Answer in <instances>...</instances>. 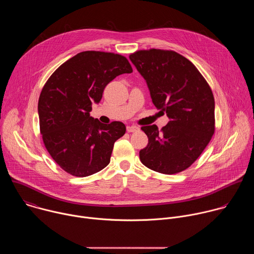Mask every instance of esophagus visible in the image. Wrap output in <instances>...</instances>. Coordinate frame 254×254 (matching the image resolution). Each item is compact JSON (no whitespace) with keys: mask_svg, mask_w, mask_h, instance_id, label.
Returning <instances> with one entry per match:
<instances>
[{"mask_svg":"<svg viewBox=\"0 0 254 254\" xmlns=\"http://www.w3.org/2000/svg\"><path fill=\"white\" fill-rule=\"evenodd\" d=\"M139 128L137 127H135V126H127V132H133V131H136V130H138Z\"/></svg>","mask_w":254,"mask_h":254,"instance_id":"34e87169","label":"esophagus"}]
</instances>
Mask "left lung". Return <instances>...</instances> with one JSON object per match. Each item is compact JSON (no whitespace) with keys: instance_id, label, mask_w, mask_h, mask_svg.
<instances>
[{"instance_id":"8db88e82","label":"left lung","mask_w":254,"mask_h":254,"mask_svg":"<svg viewBox=\"0 0 254 254\" xmlns=\"http://www.w3.org/2000/svg\"><path fill=\"white\" fill-rule=\"evenodd\" d=\"M129 59L146 79L153 103L170 120L162 129L156 125L141 127L149 142L139 151V160L158 173L182 172L200 157L214 134L212 90L196 66L173 50H138Z\"/></svg>"}]
</instances>
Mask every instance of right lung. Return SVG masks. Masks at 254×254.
Listing matches in <instances>:
<instances>
[{"label":"right lung","mask_w":254,"mask_h":254,"mask_svg":"<svg viewBox=\"0 0 254 254\" xmlns=\"http://www.w3.org/2000/svg\"><path fill=\"white\" fill-rule=\"evenodd\" d=\"M131 72L123 55L83 51L60 65L44 84L38 101L40 132L46 150L66 173L87 177L110 164L126 126L94 120L91 104L100 101L113 79Z\"/></svg>","instance_id":"obj_1"}]
</instances>
